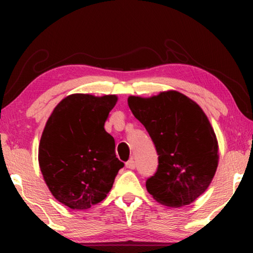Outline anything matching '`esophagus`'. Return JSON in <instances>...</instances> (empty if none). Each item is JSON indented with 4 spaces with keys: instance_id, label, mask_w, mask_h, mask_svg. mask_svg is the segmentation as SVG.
<instances>
[{
    "instance_id": "34e87169",
    "label": "esophagus",
    "mask_w": 253,
    "mask_h": 253,
    "mask_svg": "<svg viewBox=\"0 0 253 253\" xmlns=\"http://www.w3.org/2000/svg\"><path fill=\"white\" fill-rule=\"evenodd\" d=\"M126 167L129 168V169H134V168H136V162H134L133 159H130V160L126 162Z\"/></svg>"
}]
</instances>
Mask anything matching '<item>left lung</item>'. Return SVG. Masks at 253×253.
<instances>
[{
    "mask_svg": "<svg viewBox=\"0 0 253 253\" xmlns=\"http://www.w3.org/2000/svg\"><path fill=\"white\" fill-rule=\"evenodd\" d=\"M127 103L145 126L158 153V168L147 191L170 207L189 205L206 191L217 168V141L205 113L176 91L152 98L130 96Z\"/></svg>",
    "mask_w": 253,
    "mask_h": 253,
    "instance_id": "1",
    "label": "left lung"
}]
</instances>
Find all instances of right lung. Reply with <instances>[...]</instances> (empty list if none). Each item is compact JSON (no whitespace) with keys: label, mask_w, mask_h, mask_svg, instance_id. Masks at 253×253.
Segmentation results:
<instances>
[{"label":"right lung","mask_w":253,"mask_h":253,"mask_svg":"<svg viewBox=\"0 0 253 253\" xmlns=\"http://www.w3.org/2000/svg\"><path fill=\"white\" fill-rule=\"evenodd\" d=\"M117 98L72 94L55 107L39 145L44 182L58 202L86 210L102 202L124 164L105 122Z\"/></svg>","instance_id":"1"}]
</instances>
